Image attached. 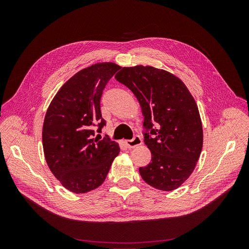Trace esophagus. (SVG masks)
Returning <instances> with one entry per match:
<instances>
[{
	"label": "esophagus",
	"instance_id": "1",
	"mask_svg": "<svg viewBox=\"0 0 249 249\" xmlns=\"http://www.w3.org/2000/svg\"><path fill=\"white\" fill-rule=\"evenodd\" d=\"M141 143H142V139H141V137L139 136V135H136V136H134V138L131 139V140H126L125 141V144L127 145V147H130V148L136 147V146L140 145Z\"/></svg>",
	"mask_w": 249,
	"mask_h": 249
}]
</instances>
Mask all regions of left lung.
Segmentation results:
<instances>
[{
	"label": "left lung",
	"instance_id": "left-lung-1",
	"mask_svg": "<svg viewBox=\"0 0 249 249\" xmlns=\"http://www.w3.org/2000/svg\"><path fill=\"white\" fill-rule=\"evenodd\" d=\"M115 79L137 97L144 116V143L152 162L140 167L145 183L172 191L191 176L202 148L197 105L182 80L153 66L124 67Z\"/></svg>",
	"mask_w": 249,
	"mask_h": 249
}]
</instances>
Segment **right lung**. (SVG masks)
Segmentation results:
<instances>
[{
    "instance_id": "right-lung-1",
    "label": "right lung",
    "mask_w": 249,
    "mask_h": 249,
    "mask_svg": "<svg viewBox=\"0 0 249 249\" xmlns=\"http://www.w3.org/2000/svg\"><path fill=\"white\" fill-rule=\"evenodd\" d=\"M120 66L95 63L80 71L59 89L42 127L48 166L67 190L87 193L100 187L119 154L118 143L95 138L106 124L101 113L103 90Z\"/></svg>"
}]
</instances>
